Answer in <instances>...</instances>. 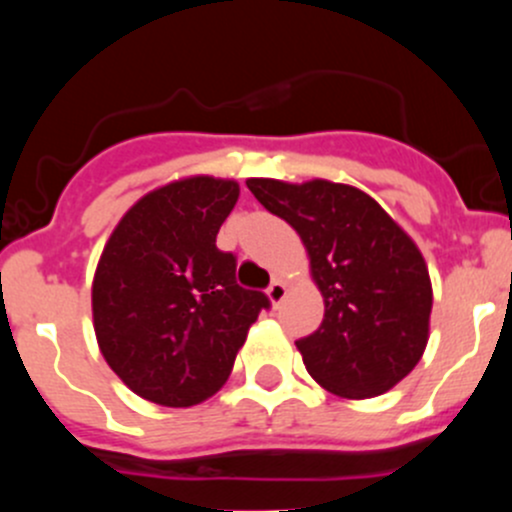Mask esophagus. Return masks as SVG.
<instances>
[{"instance_id": "esophagus-1", "label": "esophagus", "mask_w": 512, "mask_h": 512, "mask_svg": "<svg viewBox=\"0 0 512 512\" xmlns=\"http://www.w3.org/2000/svg\"><path fill=\"white\" fill-rule=\"evenodd\" d=\"M285 297H287V285L282 280H275L270 287H267V299L272 302V307H277Z\"/></svg>"}]
</instances>
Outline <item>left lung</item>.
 <instances>
[{
    "label": "left lung",
    "instance_id": "1",
    "mask_svg": "<svg viewBox=\"0 0 512 512\" xmlns=\"http://www.w3.org/2000/svg\"><path fill=\"white\" fill-rule=\"evenodd\" d=\"M247 188L302 237L324 297L322 324L297 342L309 376L342 399L394 389L428 344L433 289L416 242L354 185L247 178Z\"/></svg>",
    "mask_w": 512,
    "mask_h": 512
}]
</instances>
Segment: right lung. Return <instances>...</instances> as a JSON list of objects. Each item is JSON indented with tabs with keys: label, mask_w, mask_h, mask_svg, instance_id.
<instances>
[{
	"label": "right lung",
	"mask_w": 512,
	"mask_h": 512,
	"mask_svg": "<svg viewBox=\"0 0 512 512\" xmlns=\"http://www.w3.org/2000/svg\"><path fill=\"white\" fill-rule=\"evenodd\" d=\"M240 185L190 175L143 195L113 227L98 260L91 309L98 349L141 399L185 409L230 376L270 299L235 282L215 245Z\"/></svg>",
	"instance_id": "1"
}]
</instances>
